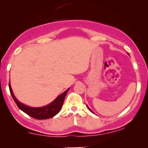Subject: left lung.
I'll list each match as a JSON object with an SVG mask.
<instances>
[{
  "instance_id": "obj_1",
  "label": "left lung",
  "mask_w": 148,
  "mask_h": 148,
  "mask_svg": "<svg viewBox=\"0 0 148 148\" xmlns=\"http://www.w3.org/2000/svg\"><path fill=\"white\" fill-rule=\"evenodd\" d=\"M88 109H89V110H90V111L91 112H92V111H91V110H90V108H88Z\"/></svg>"
}]
</instances>
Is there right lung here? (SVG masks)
<instances>
[{
  "instance_id": "obj_1",
  "label": "right lung",
  "mask_w": 148,
  "mask_h": 148,
  "mask_svg": "<svg viewBox=\"0 0 148 148\" xmlns=\"http://www.w3.org/2000/svg\"><path fill=\"white\" fill-rule=\"evenodd\" d=\"M9 88L10 91V94L12 97L13 99L14 100L15 103H16L17 106L19 109H21L22 111L24 112L27 115L32 118L37 119V120H45V119L51 118L52 117L55 116L59 113L60 111L61 107L62 106L63 104L64 97H65L66 95H67V92L69 89L64 91L62 95H59L58 97L54 100L53 102L49 103L47 106L40 107V108H33V107H30L26 106V105L23 104L18 101L16 98L13 94L11 86H10V83H9Z\"/></svg>"
}]
</instances>
